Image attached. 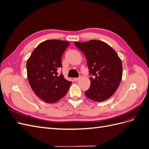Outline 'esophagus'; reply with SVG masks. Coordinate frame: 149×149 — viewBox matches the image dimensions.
Wrapping results in <instances>:
<instances>
[{
    "label": "esophagus",
    "instance_id": "34e87169",
    "mask_svg": "<svg viewBox=\"0 0 149 149\" xmlns=\"http://www.w3.org/2000/svg\"><path fill=\"white\" fill-rule=\"evenodd\" d=\"M79 79V78H74V81H78Z\"/></svg>",
    "mask_w": 149,
    "mask_h": 149
}]
</instances>
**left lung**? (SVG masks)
I'll return each mask as SVG.
<instances>
[{"instance_id":"obj_1","label":"left lung","mask_w":149,"mask_h":149,"mask_svg":"<svg viewBox=\"0 0 149 149\" xmlns=\"http://www.w3.org/2000/svg\"><path fill=\"white\" fill-rule=\"evenodd\" d=\"M74 45L86 58L91 76V86L85 91L86 96L97 102L109 99L118 88L123 76V66L118 54L109 45L97 40L76 42Z\"/></svg>"}]
</instances>
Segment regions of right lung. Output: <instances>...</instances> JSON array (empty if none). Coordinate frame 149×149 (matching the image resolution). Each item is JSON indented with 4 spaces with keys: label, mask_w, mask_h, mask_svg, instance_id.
Wrapping results in <instances>:
<instances>
[{
    "label": "right lung",
    "mask_w": 149,
    "mask_h": 149,
    "mask_svg": "<svg viewBox=\"0 0 149 149\" xmlns=\"http://www.w3.org/2000/svg\"><path fill=\"white\" fill-rule=\"evenodd\" d=\"M69 45L63 40H47L38 45L26 62L30 86L45 102L53 103L61 100L72 83L58 71L62 67L63 54Z\"/></svg>",
    "instance_id": "right-lung-1"
}]
</instances>
